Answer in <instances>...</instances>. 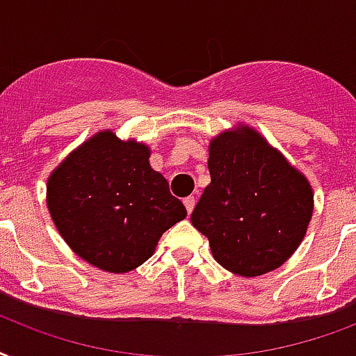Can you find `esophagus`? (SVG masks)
I'll return each instance as SVG.
<instances>
[{
	"instance_id": "34e87169",
	"label": "esophagus",
	"mask_w": 356,
	"mask_h": 356,
	"mask_svg": "<svg viewBox=\"0 0 356 356\" xmlns=\"http://www.w3.org/2000/svg\"><path fill=\"white\" fill-rule=\"evenodd\" d=\"M195 202H197V200H195V197H187V198H184V204H186L187 213H191L193 208H195Z\"/></svg>"
}]
</instances>
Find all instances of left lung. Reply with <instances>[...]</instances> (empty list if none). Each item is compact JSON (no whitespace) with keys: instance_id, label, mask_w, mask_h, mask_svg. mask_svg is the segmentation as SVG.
Instances as JSON below:
<instances>
[{"instance_id":"obj_1","label":"left lung","mask_w":356,"mask_h":356,"mask_svg":"<svg viewBox=\"0 0 356 356\" xmlns=\"http://www.w3.org/2000/svg\"><path fill=\"white\" fill-rule=\"evenodd\" d=\"M211 181L191 213L213 258L239 277H258L288 260L307 234L314 193L305 176L249 126L209 143Z\"/></svg>"}]
</instances>
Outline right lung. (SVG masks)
I'll return each mask as SVG.
<instances>
[{
	"label": "right lung",
	"instance_id": "add662e5",
	"mask_svg": "<svg viewBox=\"0 0 356 356\" xmlns=\"http://www.w3.org/2000/svg\"><path fill=\"white\" fill-rule=\"evenodd\" d=\"M150 148L106 129L85 140L48 178L49 216L68 247L109 273L147 261L186 206L150 167Z\"/></svg>",
	"mask_w": 356,
	"mask_h": 356
}]
</instances>
